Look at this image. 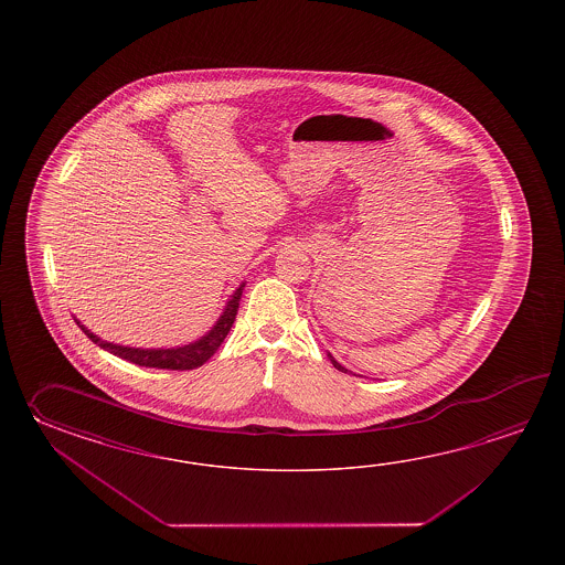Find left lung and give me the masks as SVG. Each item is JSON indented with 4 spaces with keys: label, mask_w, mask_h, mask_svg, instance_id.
Here are the masks:
<instances>
[{
    "label": "left lung",
    "mask_w": 565,
    "mask_h": 565,
    "mask_svg": "<svg viewBox=\"0 0 565 565\" xmlns=\"http://www.w3.org/2000/svg\"><path fill=\"white\" fill-rule=\"evenodd\" d=\"M329 358H331V355H329ZM331 363H333V367H337V370H339V372L348 373V370H345V367H343V365H341V363H337V361L333 360V358H331Z\"/></svg>",
    "instance_id": "left-lung-1"
}]
</instances>
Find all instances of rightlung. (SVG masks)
<instances>
[{
    "label": "right lung",
    "mask_w": 565,
    "mask_h": 565,
    "mask_svg": "<svg viewBox=\"0 0 565 565\" xmlns=\"http://www.w3.org/2000/svg\"><path fill=\"white\" fill-rule=\"evenodd\" d=\"M242 288H236L234 295L230 297L226 302V309L220 315L216 324L212 327L210 333H205L202 339L193 341L190 345H183V348H171V349H141V348H125V345H117V343H108L103 341L100 337H96L93 331H88L85 324L81 323L76 319V324L85 331V335L96 343L98 348L105 349L108 353L117 355L120 360L131 361L135 365H141V367H157V370H195L200 365H204L205 361L210 360L217 348L222 345V341L226 339L230 333V327L236 319V312H238V305H241Z\"/></svg>",
    "instance_id": "obj_1"
}]
</instances>
